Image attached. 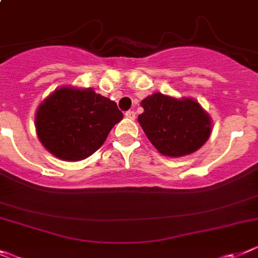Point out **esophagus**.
<instances>
[{"instance_id": "obj_1", "label": "esophagus", "mask_w": 258, "mask_h": 258, "mask_svg": "<svg viewBox=\"0 0 258 258\" xmlns=\"http://www.w3.org/2000/svg\"><path fill=\"white\" fill-rule=\"evenodd\" d=\"M124 115H126V118H128V119H135L136 114H135V111H134V110H128V111H126V113H124Z\"/></svg>"}]
</instances>
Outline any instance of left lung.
I'll use <instances>...</instances> for the list:
<instances>
[{
	"instance_id": "left-lung-1",
	"label": "left lung",
	"mask_w": 258,
	"mask_h": 258,
	"mask_svg": "<svg viewBox=\"0 0 258 258\" xmlns=\"http://www.w3.org/2000/svg\"><path fill=\"white\" fill-rule=\"evenodd\" d=\"M138 120L149 142L167 157H184L200 149L212 134V118L195 98L156 92L142 101Z\"/></svg>"
}]
</instances>
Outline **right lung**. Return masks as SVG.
I'll return each instance as SVG.
<instances>
[{
    "label": "right lung",
    "instance_id": "obj_1",
    "mask_svg": "<svg viewBox=\"0 0 258 258\" xmlns=\"http://www.w3.org/2000/svg\"><path fill=\"white\" fill-rule=\"evenodd\" d=\"M122 118L110 98L92 88L67 86L55 89L39 105L35 127L49 153L63 161H80L104 144Z\"/></svg>",
    "mask_w": 258,
    "mask_h": 258
}]
</instances>
